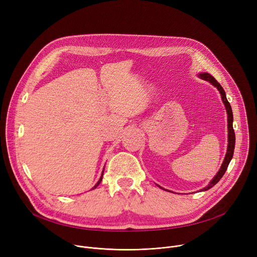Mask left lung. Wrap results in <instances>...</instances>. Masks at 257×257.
<instances>
[{"label": "left lung", "instance_id": "1", "mask_svg": "<svg viewBox=\"0 0 257 257\" xmlns=\"http://www.w3.org/2000/svg\"><path fill=\"white\" fill-rule=\"evenodd\" d=\"M199 77L206 80V81H209L212 85H214L219 93L222 94V99L225 103V106H226V109H227V114H228V131H229V134H228V150H227V155L225 157V160H224V163L221 167V169H219V171L217 172V174L215 175V177L210 181L209 185L206 186L203 190H208L210 189L211 187H213L216 183L221 180V178L224 176V174L226 173L227 169H228V166L233 158V155H234V149H235V132H234V129H233V112H232V107L230 105V102L228 101L227 99V96H226V93H225V90L224 88L222 87V85L219 84L215 78L213 76H211L209 73H201V74H199ZM162 188V187H161Z\"/></svg>", "mask_w": 257, "mask_h": 257}]
</instances>
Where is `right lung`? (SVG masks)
Segmentation results:
<instances>
[{
    "label": "right lung",
    "instance_id": "obj_1",
    "mask_svg": "<svg viewBox=\"0 0 257 257\" xmlns=\"http://www.w3.org/2000/svg\"><path fill=\"white\" fill-rule=\"evenodd\" d=\"M102 175H103V171H102V174H101V177H100V178H99V180H98V182H97V183H96V184H95V186H94V187H93V188H92V189H94V188H96V187H97V186H98V185H99V183H100V182H101V180H102Z\"/></svg>",
    "mask_w": 257,
    "mask_h": 257
}]
</instances>
